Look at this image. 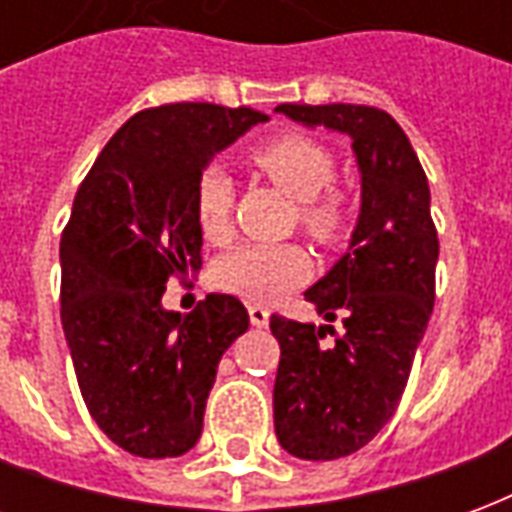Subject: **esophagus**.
Masks as SVG:
<instances>
[{
	"mask_svg": "<svg viewBox=\"0 0 512 512\" xmlns=\"http://www.w3.org/2000/svg\"><path fill=\"white\" fill-rule=\"evenodd\" d=\"M268 318H271V312H268L266 307H260V304H249V321H252V326L263 329V326H268Z\"/></svg>",
	"mask_w": 512,
	"mask_h": 512,
	"instance_id": "obj_1",
	"label": "esophagus"
}]
</instances>
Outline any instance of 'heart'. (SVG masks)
<instances>
[{
    "mask_svg": "<svg viewBox=\"0 0 512 512\" xmlns=\"http://www.w3.org/2000/svg\"><path fill=\"white\" fill-rule=\"evenodd\" d=\"M252 167L299 202V224L318 244H337L351 224V202L334 186L332 150L299 131H282L252 150ZM235 189L227 169L208 164L194 186V216L202 235L219 244L233 230ZM310 274V257L296 244H244L216 263V285L255 304L282 299Z\"/></svg>",
    "mask_w": 512,
    "mask_h": 512,
    "instance_id": "1",
    "label": "heart"
}]
</instances>
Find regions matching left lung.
Masks as SVG:
<instances>
[{
  "label": "left lung",
  "instance_id": "left-lung-1",
  "mask_svg": "<svg viewBox=\"0 0 512 512\" xmlns=\"http://www.w3.org/2000/svg\"><path fill=\"white\" fill-rule=\"evenodd\" d=\"M301 126L351 136L362 172V208L351 246L304 299L334 326L271 315L279 340L274 430L304 461L362 450L395 414L436 299L439 235L414 147L392 115L356 104H279Z\"/></svg>",
  "mask_w": 512,
  "mask_h": 512
}]
</instances>
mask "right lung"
Segmentation results:
<instances>
[{
	"label": "right lung",
	"mask_w": 512,
	"mask_h": 512,
	"mask_svg": "<svg viewBox=\"0 0 512 512\" xmlns=\"http://www.w3.org/2000/svg\"><path fill=\"white\" fill-rule=\"evenodd\" d=\"M249 106L145 109L95 158L60 241V315L87 411L117 447L178 458L202 433L219 359L249 329L235 296L164 310L169 277L202 266L194 186L257 123Z\"/></svg>",
	"instance_id": "right-lung-1"
}]
</instances>
